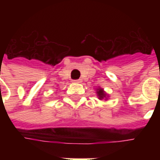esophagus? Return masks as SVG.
<instances>
[{
  "label": "esophagus",
  "mask_w": 160,
  "mask_h": 160,
  "mask_svg": "<svg viewBox=\"0 0 160 160\" xmlns=\"http://www.w3.org/2000/svg\"><path fill=\"white\" fill-rule=\"evenodd\" d=\"M73 82H74V83H81V80H73Z\"/></svg>",
  "instance_id": "34e87169"
}]
</instances>
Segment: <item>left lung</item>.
Returning <instances> with one entry per match:
<instances>
[{"label": "left lung", "mask_w": 160, "mask_h": 160, "mask_svg": "<svg viewBox=\"0 0 160 160\" xmlns=\"http://www.w3.org/2000/svg\"><path fill=\"white\" fill-rule=\"evenodd\" d=\"M96 93H97V96L99 100H108L109 99V94H107L103 88H101L100 87H98L96 88Z\"/></svg>", "instance_id": "8db88e82"}]
</instances>
